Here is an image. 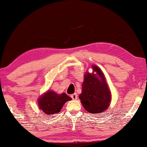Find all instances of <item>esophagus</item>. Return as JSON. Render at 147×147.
<instances>
[{"mask_svg": "<svg viewBox=\"0 0 147 147\" xmlns=\"http://www.w3.org/2000/svg\"><path fill=\"white\" fill-rule=\"evenodd\" d=\"M71 98L73 99V100H76V99L78 98V95H77V94H76V93H74V94L71 95Z\"/></svg>", "mask_w": 147, "mask_h": 147, "instance_id": "obj_1", "label": "esophagus"}]
</instances>
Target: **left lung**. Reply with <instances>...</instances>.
Masks as SVG:
<instances>
[{"instance_id":"left-lung-1","label":"left lung","mask_w":147,"mask_h":147,"mask_svg":"<svg viewBox=\"0 0 147 147\" xmlns=\"http://www.w3.org/2000/svg\"><path fill=\"white\" fill-rule=\"evenodd\" d=\"M92 69L99 78L88 73L85 74L82 90L79 98L86 111L91 113H100L105 111L109 105L111 95L102 72L95 65Z\"/></svg>"}]
</instances>
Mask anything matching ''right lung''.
<instances>
[{
    "mask_svg": "<svg viewBox=\"0 0 147 147\" xmlns=\"http://www.w3.org/2000/svg\"><path fill=\"white\" fill-rule=\"evenodd\" d=\"M71 100V97L67 96L65 93L57 94L53 91L49 90L39 98L38 105L40 109L46 114L51 115L59 113L63 105Z\"/></svg>",
    "mask_w": 147,
    "mask_h": 147,
    "instance_id": "right-lung-1",
    "label": "right lung"
}]
</instances>
